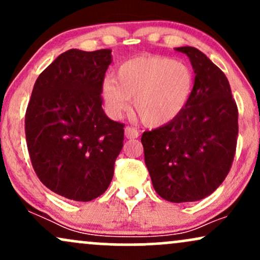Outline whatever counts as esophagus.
Returning a JSON list of instances; mask_svg holds the SVG:
<instances>
[{
  "mask_svg": "<svg viewBox=\"0 0 260 260\" xmlns=\"http://www.w3.org/2000/svg\"><path fill=\"white\" fill-rule=\"evenodd\" d=\"M138 136H139V132L137 128L129 127V126H127L126 128H124V137H126L127 139L138 138Z\"/></svg>",
  "mask_w": 260,
  "mask_h": 260,
  "instance_id": "esophagus-1",
  "label": "esophagus"
}]
</instances>
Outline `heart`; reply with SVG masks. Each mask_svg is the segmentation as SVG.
I'll return each instance as SVG.
<instances>
[{
  "label": "heart",
  "mask_w": 260,
  "mask_h": 260,
  "mask_svg": "<svg viewBox=\"0 0 260 260\" xmlns=\"http://www.w3.org/2000/svg\"><path fill=\"white\" fill-rule=\"evenodd\" d=\"M194 88V76L182 62L168 57H137L123 62L103 86L111 116H120L133 100L134 113L144 126H165L178 117Z\"/></svg>",
  "instance_id": "1"
}]
</instances>
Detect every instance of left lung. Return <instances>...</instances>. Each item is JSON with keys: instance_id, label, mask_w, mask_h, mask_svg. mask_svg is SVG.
<instances>
[{"instance_id": "obj_1", "label": "left lung", "mask_w": 260, "mask_h": 260, "mask_svg": "<svg viewBox=\"0 0 260 260\" xmlns=\"http://www.w3.org/2000/svg\"><path fill=\"white\" fill-rule=\"evenodd\" d=\"M194 70L187 106L170 123L142 136L154 189L172 203L201 201L222 183L234 161L238 110L223 72L198 49L177 47Z\"/></svg>"}]
</instances>
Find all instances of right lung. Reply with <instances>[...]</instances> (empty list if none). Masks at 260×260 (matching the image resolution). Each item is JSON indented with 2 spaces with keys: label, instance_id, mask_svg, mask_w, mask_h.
<instances>
[{
  "label": "right lung",
  "instance_id": "right-lung-1",
  "mask_svg": "<svg viewBox=\"0 0 260 260\" xmlns=\"http://www.w3.org/2000/svg\"><path fill=\"white\" fill-rule=\"evenodd\" d=\"M111 50L72 49L45 68L25 112L32 169L52 192L76 202L103 194L123 147L121 122L103 107V84Z\"/></svg>",
  "mask_w": 260,
  "mask_h": 260
}]
</instances>
